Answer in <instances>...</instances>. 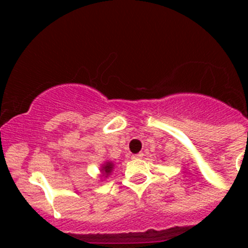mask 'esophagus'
Here are the masks:
<instances>
[{
    "label": "esophagus",
    "mask_w": 248,
    "mask_h": 248,
    "mask_svg": "<svg viewBox=\"0 0 248 248\" xmlns=\"http://www.w3.org/2000/svg\"><path fill=\"white\" fill-rule=\"evenodd\" d=\"M142 156H144V155H142L141 152H139V154H137V155H133V156H132V157H133V158H141Z\"/></svg>",
    "instance_id": "esophagus-1"
}]
</instances>
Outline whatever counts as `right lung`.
I'll list each match as a JSON object with an SVG mask.
<instances>
[{
    "instance_id": "obj_1",
    "label": "right lung",
    "mask_w": 248,
    "mask_h": 248,
    "mask_svg": "<svg viewBox=\"0 0 248 248\" xmlns=\"http://www.w3.org/2000/svg\"><path fill=\"white\" fill-rule=\"evenodd\" d=\"M111 169H112V163H110V162H107V163L104 164L103 169H102V171H103V174L106 175V177L108 176L110 172H111Z\"/></svg>"
}]
</instances>
